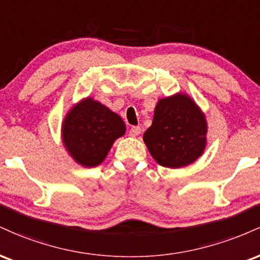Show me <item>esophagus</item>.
Wrapping results in <instances>:
<instances>
[{
	"instance_id": "1",
	"label": "esophagus",
	"mask_w": 260,
	"mask_h": 260,
	"mask_svg": "<svg viewBox=\"0 0 260 260\" xmlns=\"http://www.w3.org/2000/svg\"><path fill=\"white\" fill-rule=\"evenodd\" d=\"M140 132H142V128H140V127H132L129 129V136L131 137H137V136H139Z\"/></svg>"
}]
</instances>
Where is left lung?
Wrapping results in <instances>:
<instances>
[{
	"label": "left lung",
	"instance_id": "1",
	"mask_svg": "<svg viewBox=\"0 0 260 260\" xmlns=\"http://www.w3.org/2000/svg\"><path fill=\"white\" fill-rule=\"evenodd\" d=\"M207 133L204 112L189 95L180 91L159 99L143 140L159 165L178 169L201 157L207 147Z\"/></svg>",
	"mask_w": 260,
	"mask_h": 260
}]
</instances>
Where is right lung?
<instances>
[{
  "label": "right lung",
  "mask_w": 260,
  "mask_h": 260,
  "mask_svg": "<svg viewBox=\"0 0 260 260\" xmlns=\"http://www.w3.org/2000/svg\"><path fill=\"white\" fill-rule=\"evenodd\" d=\"M124 133L126 124L120 116L92 98H85L71 107L61 127L66 150L84 168L100 165L115 140Z\"/></svg>",
  "instance_id": "obj_1"
}]
</instances>
